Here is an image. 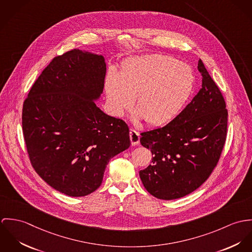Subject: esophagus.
Here are the masks:
<instances>
[{
	"instance_id": "obj_1",
	"label": "esophagus",
	"mask_w": 252,
	"mask_h": 252,
	"mask_svg": "<svg viewBox=\"0 0 252 252\" xmlns=\"http://www.w3.org/2000/svg\"><path fill=\"white\" fill-rule=\"evenodd\" d=\"M129 137H130V142L133 146L135 145H138L140 142V134L133 128L130 129L129 131Z\"/></svg>"
}]
</instances>
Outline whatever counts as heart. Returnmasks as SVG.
<instances>
[{"label":"heart","mask_w":252,"mask_h":252,"mask_svg":"<svg viewBox=\"0 0 252 252\" xmlns=\"http://www.w3.org/2000/svg\"><path fill=\"white\" fill-rule=\"evenodd\" d=\"M193 86L191 69L178 60L164 55H152L126 63L121 77L110 73L106 94L113 112L120 115L132 107L151 126H159L181 112Z\"/></svg>","instance_id":"b5f03b06"}]
</instances>
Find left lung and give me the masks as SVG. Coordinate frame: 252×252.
<instances>
[{"label":"left lung","mask_w":252,"mask_h":252,"mask_svg":"<svg viewBox=\"0 0 252 252\" xmlns=\"http://www.w3.org/2000/svg\"><path fill=\"white\" fill-rule=\"evenodd\" d=\"M202 87L192 100L166 126L141 132L140 143L152 152V163L139 172L152 195L173 200L203 185L218 165L227 135L223 95L203 62Z\"/></svg>","instance_id":"8db88e82"}]
</instances>
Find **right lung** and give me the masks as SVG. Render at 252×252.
<instances>
[{
    "instance_id": "add662e5",
    "label": "right lung",
    "mask_w": 252,
    "mask_h": 252,
    "mask_svg": "<svg viewBox=\"0 0 252 252\" xmlns=\"http://www.w3.org/2000/svg\"><path fill=\"white\" fill-rule=\"evenodd\" d=\"M104 58L73 49L56 56L32 86L22 109V129L32 168L58 191L94 192L109 160L130 146L122 119L93 99L103 91Z\"/></svg>"
}]
</instances>
